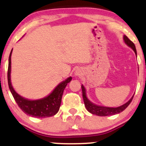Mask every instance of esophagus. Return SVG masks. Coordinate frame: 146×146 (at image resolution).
<instances>
[{
    "label": "esophagus",
    "instance_id": "esophagus-1",
    "mask_svg": "<svg viewBox=\"0 0 146 146\" xmlns=\"http://www.w3.org/2000/svg\"><path fill=\"white\" fill-rule=\"evenodd\" d=\"M75 74H76V76H80V75H81V73H80V72L79 71V70H76V73H75Z\"/></svg>",
    "mask_w": 146,
    "mask_h": 146
}]
</instances>
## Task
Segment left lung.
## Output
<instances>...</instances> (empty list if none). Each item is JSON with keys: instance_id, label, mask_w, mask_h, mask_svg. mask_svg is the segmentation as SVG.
Segmentation results:
<instances>
[{"instance_id": "1", "label": "left lung", "mask_w": 146, "mask_h": 146, "mask_svg": "<svg viewBox=\"0 0 146 146\" xmlns=\"http://www.w3.org/2000/svg\"><path fill=\"white\" fill-rule=\"evenodd\" d=\"M123 39H124L125 43L126 44L129 46H130L132 49L134 51L135 54H136V49L135 44L126 36H123ZM82 88V98H83L84 104H85V107H86L87 110L89 112L92 113V114H95V115L100 116V117H106V116H110V115H114V114H119V113L123 111L130 104L132 100H133V96L131 98V100L129 102L126 103V104H123V105L120 106L119 107H116V108H113V107H101V106L96 105V104H93L86 97V92H85V88L83 85L81 86Z\"/></svg>"}]
</instances>
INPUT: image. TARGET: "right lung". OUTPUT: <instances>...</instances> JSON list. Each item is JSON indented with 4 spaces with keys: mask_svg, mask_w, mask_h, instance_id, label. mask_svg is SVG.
I'll use <instances>...</instances> for the list:
<instances>
[{
    "mask_svg": "<svg viewBox=\"0 0 146 146\" xmlns=\"http://www.w3.org/2000/svg\"><path fill=\"white\" fill-rule=\"evenodd\" d=\"M13 51V49H12ZM9 56L8 69V81L10 90L15 100L20 109L25 114L36 118H46L55 115L58 111L61 106L63 92L67 84L72 80L69 77L65 81L59 84L52 92L46 98L38 100H28L19 95L13 89L10 82V69H11V54Z\"/></svg>",
    "mask_w": 146,
    "mask_h": 146,
    "instance_id": "add662e5",
    "label": "right lung"
}]
</instances>
